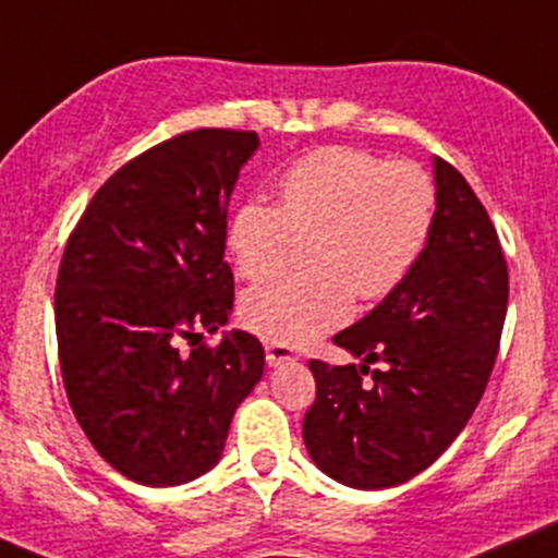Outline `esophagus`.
<instances>
[{
	"instance_id": "obj_1",
	"label": "esophagus",
	"mask_w": 558,
	"mask_h": 558,
	"mask_svg": "<svg viewBox=\"0 0 558 558\" xmlns=\"http://www.w3.org/2000/svg\"><path fill=\"white\" fill-rule=\"evenodd\" d=\"M265 359H268L270 367H282V364L295 362L299 355H295L293 348H288V344L270 342V344H265Z\"/></svg>"
}]
</instances>
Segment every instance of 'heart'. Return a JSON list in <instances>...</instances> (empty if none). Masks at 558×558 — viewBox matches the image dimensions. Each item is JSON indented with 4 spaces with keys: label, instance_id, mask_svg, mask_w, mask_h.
I'll return each mask as SVG.
<instances>
[{
    "label": "heart",
    "instance_id": "obj_1",
    "mask_svg": "<svg viewBox=\"0 0 558 558\" xmlns=\"http://www.w3.org/2000/svg\"><path fill=\"white\" fill-rule=\"evenodd\" d=\"M435 185L416 163L359 147H323L279 178V205L246 199L227 227L235 268L263 282L312 235L315 270L276 276L243 299V323L279 344H306L342 326L362 299H384L416 268L435 225Z\"/></svg>",
    "mask_w": 558,
    "mask_h": 558
}]
</instances>
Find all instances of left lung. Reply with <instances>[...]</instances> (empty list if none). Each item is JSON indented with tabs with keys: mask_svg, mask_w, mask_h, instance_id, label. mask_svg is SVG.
Wrapping results in <instances>:
<instances>
[{
	"mask_svg": "<svg viewBox=\"0 0 558 558\" xmlns=\"http://www.w3.org/2000/svg\"><path fill=\"white\" fill-rule=\"evenodd\" d=\"M435 225L416 268L333 344L362 364L310 362L317 397L304 444L317 469L359 490L422 474L485 395L507 315L509 276L490 216L435 156ZM381 362L380 371L368 364ZM371 380L363 384V375Z\"/></svg>",
	"mask_w": 558,
	"mask_h": 558,
	"instance_id": "left-lung-1",
	"label": "left lung"
}]
</instances>
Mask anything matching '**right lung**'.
Listing matches in <instances>:
<instances>
[{"mask_svg": "<svg viewBox=\"0 0 558 558\" xmlns=\"http://www.w3.org/2000/svg\"><path fill=\"white\" fill-rule=\"evenodd\" d=\"M254 131L199 129L117 169L68 238L54 317L68 402L100 458L150 487L185 485L225 452L235 408L263 378L257 337L230 331L227 205Z\"/></svg>", "mask_w": 558, "mask_h": 558, "instance_id": "right-lung-1", "label": "right lung"}]
</instances>
